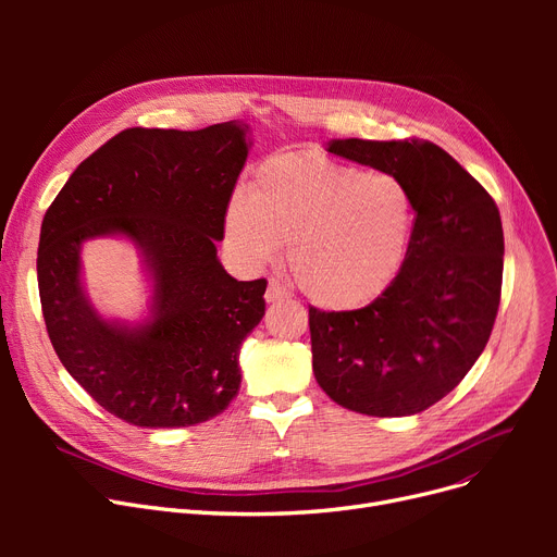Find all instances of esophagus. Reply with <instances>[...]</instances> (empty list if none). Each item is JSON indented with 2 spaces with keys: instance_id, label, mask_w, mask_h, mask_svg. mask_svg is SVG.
I'll list each match as a JSON object with an SVG mask.
<instances>
[{
  "instance_id": "esophagus-1",
  "label": "esophagus",
  "mask_w": 557,
  "mask_h": 557,
  "mask_svg": "<svg viewBox=\"0 0 557 557\" xmlns=\"http://www.w3.org/2000/svg\"><path fill=\"white\" fill-rule=\"evenodd\" d=\"M288 288L280 282V280H269V288H267V302H282L288 300Z\"/></svg>"
}]
</instances>
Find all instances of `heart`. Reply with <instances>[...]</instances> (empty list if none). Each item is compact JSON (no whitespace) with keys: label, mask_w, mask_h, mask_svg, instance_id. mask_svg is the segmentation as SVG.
<instances>
[{"label":"heart","mask_w":557,"mask_h":557,"mask_svg":"<svg viewBox=\"0 0 557 557\" xmlns=\"http://www.w3.org/2000/svg\"><path fill=\"white\" fill-rule=\"evenodd\" d=\"M418 205L395 173L341 164L318 153L263 162L225 210L223 237L246 269L273 263L288 242V269L302 294L330 311L384 296L404 269Z\"/></svg>","instance_id":"heart-1"}]
</instances>
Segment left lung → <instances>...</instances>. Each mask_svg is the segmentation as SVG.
<instances>
[{
    "mask_svg": "<svg viewBox=\"0 0 557 557\" xmlns=\"http://www.w3.org/2000/svg\"><path fill=\"white\" fill-rule=\"evenodd\" d=\"M327 151L399 175L418 205L411 250L384 296L309 309L318 386L349 411L416 416L451 393L487 345L502 300L504 227L492 196L431 141L332 139Z\"/></svg>",
    "mask_w": 557,
    "mask_h": 557,
    "instance_id": "8db88e82",
    "label": "left lung"
}]
</instances>
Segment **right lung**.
<instances>
[{
	"instance_id": "obj_1",
	"label": "right lung",
	"mask_w": 557,
	"mask_h": 557,
	"mask_svg": "<svg viewBox=\"0 0 557 557\" xmlns=\"http://www.w3.org/2000/svg\"><path fill=\"white\" fill-rule=\"evenodd\" d=\"M242 122L200 131L128 128L83 160L45 214L38 286L58 359L120 420L194 426L239 393V349L263 318L267 280L237 282L216 257L250 151ZM137 248L150 302L141 321L106 319L82 282V246Z\"/></svg>"
}]
</instances>
